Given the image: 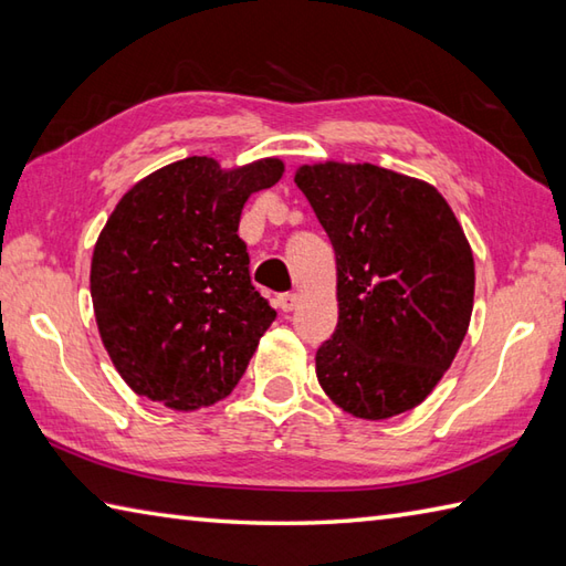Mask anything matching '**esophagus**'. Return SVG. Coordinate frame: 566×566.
I'll return each mask as SVG.
<instances>
[{
    "label": "esophagus",
    "mask_w": 566,
    "mask_h": 566,
    "mask_svg": "<svg viewBox=\"0 0 566 566\" xmlns=\"http://www.w3.org/2000/svg\"><path fill=\"white\" fill-rule=\"evenodd\" d=\"M295 305H297L295 293H281L279 295V307L283 310V313H291V310H295Z\"/></svg>",
    "instance_id": "esophagus-1"
}]
</instances>
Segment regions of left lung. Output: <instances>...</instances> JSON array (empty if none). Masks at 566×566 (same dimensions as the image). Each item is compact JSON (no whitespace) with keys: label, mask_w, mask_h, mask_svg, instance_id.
<instances>
[{"label":"left lung","mask_w":566,"mask_h":566,"mask_svg":"<svg viewBox=\"0 0 566 566\" xmlns=\"http://www.w3.org/2000/svg\"><path fill=\"white\" fill-rule=\"evenodd\" d=\"M295 186L337 256L339 319L317 380L364 420L412 410L452 366L474 307V256L432 186L371 164H317Z\"/></svg>","instance_id":"left-lung-1"}]
</instances>
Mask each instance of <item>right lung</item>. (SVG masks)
I'll return each mask as SVG.
<instances>
[{"label": "right lung", "instance_id": "right-lung-1", "mask_svg": "<svg viewBox=\"0 0 566 566\" xmlns=\"http://www.w3.org/2000/svg\"><path fill=\"white\" fill-rule=\"evenodd\" d=\"M283 176L279 158L222 170L190 156L138 180L92 253L99 337L134 394L195 410L244 376L275 310L251 285L239 217Z\"/></svg>", "mask_w": 566, "mask_h": 566}]
</instances>
